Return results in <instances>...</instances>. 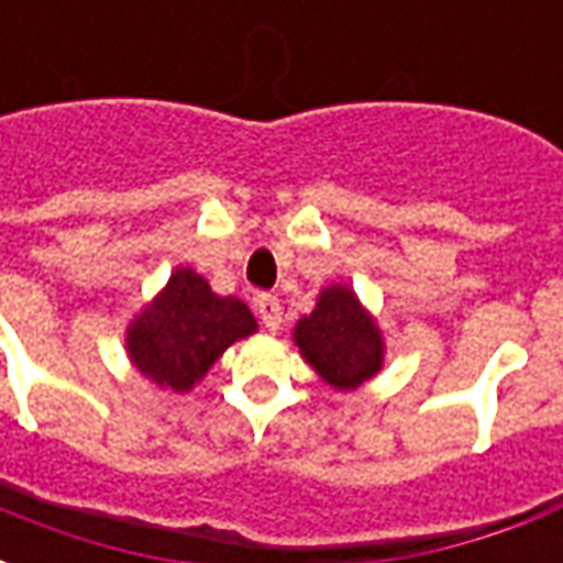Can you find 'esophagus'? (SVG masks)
<instances>
[{
    "label": "esophagus",
    "mask_w": 563,
    "mask_h": 563,
    "mask_svg": "<svg viewBox=\"0 0 563 563\" xmlns=\"http://www.w3.org/2000/svg\"><path fill=\"white\" fill-rule=\"evenodd\" d=\"M256 310L262 322H265V329L268 331H277L283 322V307H280V298L271 292H262L256 295Z\"/></svg>",
    "instance_id": "esophagus-1"
}]
</instances>
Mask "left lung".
I'll use <instances>...</instances> for the list:
<instances>
[{"label":"left lung","instance_id":"1","mask_svg":"<svg viewBox=\"0 0 563 563\" xmlns=\"http://www.w3.org/2000/svg\"><path fill=\"white\" fill-rule=\"evenodd\" d=\"M295 343L319 377L338 389H353L383 365V341L358 298L331 286L319 295L317 310L295 325Z\"/></svg>","mask_w":563,"mask_h":563}]
</instances>
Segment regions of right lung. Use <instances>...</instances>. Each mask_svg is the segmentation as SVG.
Wrapping results in <instances>:
<instances>
[{"mask_svg":"<svg viewBox=\"0 0 563 563\" xmlns=\"http://www.w3.org/2000/svg\"><path fill=\"white\" fill-rule=\"evenodd\" d=\"M253 331L256 319L244 301L213 295L196 271L180 268L129 329V355L147 379L186 391L229 343Z\"/></svg>","mask_w":563,"mask_h":563,"instance_id":"add662e5","label":"right lung"}]
</instances>
